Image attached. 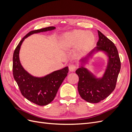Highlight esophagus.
I'll use <instances>...</instances> for the list:
<instances>
[{"label":"esophagus","mask_w":132,"mask_h":132,"mask_svg":"<svg viewBox=\"0 0 132 132\" xmlns=\"http://www.w3.org/2000/svg\"><path fill=\"white\" fill-rule=\"evenodd\" d=\"M76 68H77V67H76V66L74 64H70L69 65V71H71V72L74 71L76 70Z\"/></svg>","instance_id":"obj_1"}]
</instances>
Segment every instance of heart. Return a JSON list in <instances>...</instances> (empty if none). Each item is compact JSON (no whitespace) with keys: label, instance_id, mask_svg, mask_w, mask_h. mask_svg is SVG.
Listing matches in <instances>:
<instances>
[{"label":"heart","instance_id":"obj_1","mask_svg":"<svg viewBox=\"0 0 132 132\" xmlns=\"http://www.w3.org/2000/svg\"><path fill=\"white\" fill-rule=\"evenodd\" d=\"M95 43L94 34L90 31L74 30L62 35L59 38V45L63 50H69L76 47L79 53H89Z\"/></svg>","mask_w":132,"mask_h":132}]
</instances>
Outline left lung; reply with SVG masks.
Returning a JSON list of instances; mask_svg holds the SVG:
<instances>
[{"instance_id": "left-lung-1", "label": "left lung", "mask_w": 132, "mask_h": 132, "mask_svg": "<svg viewBox=\"0 0 132 132\" xmlns=\"http://www.w3.org/2000/svg\"><path fill=\"white\" fill-rule=\"evenodd\" d=\"M98 41L97 47L80 59L81 66L75 73L79 78L78 89L81 98L90 103H98L104 100L114 90L118 76L121 69V61L118 52L114 44L97 31ZM102 51L108 57L106 69L103 77L96 78L86 68L83 64L95 51Z\"/></svg>"}]
</instances>
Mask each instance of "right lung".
<instances>
[{"instance_id": "obj_1", "label": "right lung", "mask_w": 132, "mask_h": 132, "mask_svg": "<svg viewBox=\"0 0 132 132\" xmlns=\"http://www.w3.org/2000/svg\"><path fill=\"white\" fill-rule=\"evenodd\" d=\"M55 29V27L50 26L30 31L19 42L13 54V76L21 94L28 100L39 106L47 105L53 100L60 86L68 75V67L54 71L43 77H35L26 71L21 65L19 51L23 41L30 35Z\"/></svg>"}]
</instances>
